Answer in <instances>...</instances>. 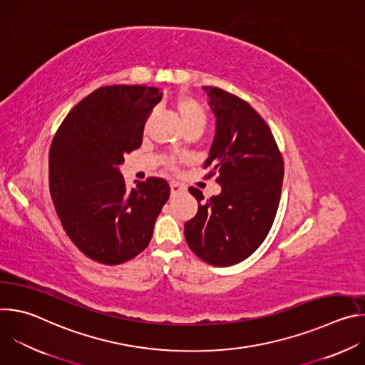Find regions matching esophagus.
<instances>
[{
  "label": "esophagus",
  "mask_w": 365,
  "mask_h": 365,
  "mask_svg": "<svg viewBox=\"0 0 365 365\" xmlns=\"http://www.w3.org/2000/svg\"><path fill=\"white\" fill-rule=\"evenodd\" d=\"M170 190H172L173 195H176V193H179V192L183 190V186H182L180 183H178V182H172V183H170Z\"/></svg>",
  "instance_id": "34e87169"
}]
</instances>
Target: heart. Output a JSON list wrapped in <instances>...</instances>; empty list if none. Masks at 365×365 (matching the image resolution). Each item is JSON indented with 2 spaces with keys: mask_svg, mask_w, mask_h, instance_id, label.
<instances>
[{
  "mask_svg": "<svg viewBox=\"0 0 365 365\" xmlns=\"http://www.w3.org/2000/svg\"><path fill=\"white\" fill-rule=\"evenodd\" d=\"M175 110L185 128L193 124H205L206 121V114L200 102L189 95H179L176 98ZM170 168H173V165H170Z\"/></svg>",
  "mask_w": 365,
  "mask_h": 365,
  "instance_id": "1",
  "label": "heart"
}]
</instances>
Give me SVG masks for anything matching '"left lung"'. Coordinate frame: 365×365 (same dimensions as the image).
I'll return each mask as SVG.
<instances>
[{"instance_id": "obj_1", "label": "left lung", "mask_w": 365, "mask_h": 365, "mask_svg": "<svg viewBox=\"0 0 365 365\" xmlns=\"http://www.w3.org/2000/svg\"><path fill=\"white\" fill-rule=\"evenodd\" d=\"M203 89L217 117L205 178L217 175L222 190L200 203L202 192L189 187L199 207L185 224V238L205 263L227 267L266 240L280 202L284 163L270 127L248 102L220 88Z\"/></svg>"}]
</instances>
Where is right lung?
<instances>
[{"mask_svg":"<svg viewBox=\"0 0 365 365\" xmlns=\"http://www.w3.org/2000/svg\"><path fill=\"white\" fill-rule=\"evenodd\" d=\"M159 88L102 86L71 110L48 151V186L71 241L101 264L128 262L148 245L170 196L162 178L127 189L118 166L143 141Z\"/></svg>","mask_w":365,"mask_h":365,"instance_id":"1","label":"right lung"}]
</instances>
